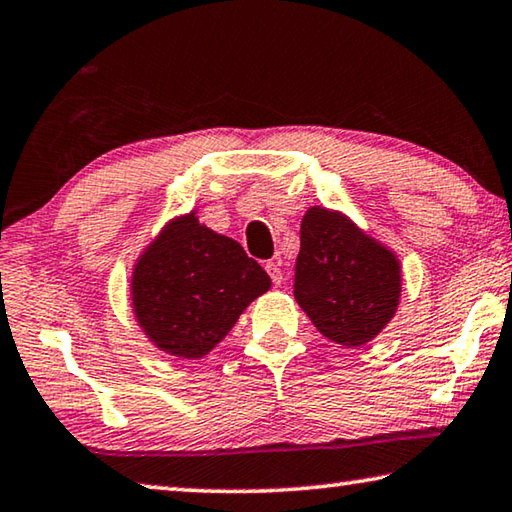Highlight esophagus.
<instances>
[{
  "label": "esophagus",
  "instance_id": "esophagus-1",
  "mask_svg": "<svg viewBox=\"0 0 512 512\" xmlns=\"http://www.w3.org/2000/svg\"><path fill=\"white\" fill-rule=\"evenodd\" d=\"M264 268H266V273L271 275L273 284H280V282H282V271H280V266H277L275 262H266Z\"/></svg>",
  "mask_w": 512,
  "mask_h": 512
}]
</instances>
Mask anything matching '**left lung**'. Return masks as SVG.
I'll return each instance as SVG.
<instances>
[{"label": "left lung", "instance_id": "1", "mask_svg": "<svg viewBox=\"0 0 512 512\" xmlns=\"http://www.w3.org/2000/svg\"><path fill=\"white\" fill-rule=\"evenodd\" d=\"M293 296L325 339L361 348L400 307L402 264L348 214L311 205L300 225Z\"/></svg>", "mask_w": 512, "mask_h": 512}]
</instances>
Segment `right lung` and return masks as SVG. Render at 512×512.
I'll return each instance as SVG.
<instances>
[{
  "label": "right lung",
  "mask_w": 512,
  "mask_h": 512,
  "mask_svg": "<svg viewBox=\"0 0 512 512\" xmlns=\"http://www.w3.org/2000/svg\"><path fill=\"white\" fill-rule=\"evenodd\" d=\"M268 289L264 268L192 210L164 223L135 259L131 307L151 345L194 361L212 352Z\"/></svg>",
  "instance_id": "add662e5"
}]
</instances>
